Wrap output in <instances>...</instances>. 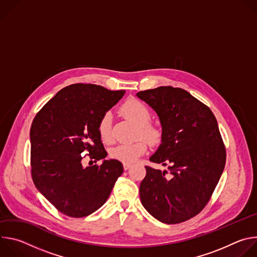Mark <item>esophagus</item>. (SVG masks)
Returning a JSON list of instances; mask_svg holds the SVG:
<instances>
[{"label":"esophagus","instance_id":"1","mask_svg":"<svg viewBox=\"0 0 257 257\" xmlns=\"http://www.w3.org/2000/svg\"><path fill=\"white\" fill-rule=\"evenodd\" d=\"M123 168H124V170H128V169L131 168V165L130 164H123Z\"/></svg>","mask_w":257,"mask_h":257}]
</instances>
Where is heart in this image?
<instances>
[{
    "mask_svg": "<svg viewBox=\"0 0 257 257\" xmlns=\"http://www.w3.org/2000/svg\"><path fill=\"white\" fill-rule=\"evenodd\" d=\"M119 112L125 119L136 125L133 133V138L136 140L113 148L109 151L108 156L121 163L132 164L148 151V144L146 142L153 146L159 145L163 140L164 132L160 125L151 121L152 112L149 106L136 98H129L124 101L119 108ZM112 124L113 117L109 112L104 113L97 123L99 138L107 145L115 142Z\"/></svg>",
    "mask_w": 257,
    "mask_h": 257,
    "instance_id": "1",
    "label": "heart"
}]
</instances>
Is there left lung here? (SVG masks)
Segmentation results:
<instances>
[{
  "label": "left lung",
  "instance_id": "8db88e82",
  "mask_svg": "<svg viewBox=\"0 0 257 257\" xmlns=\"http://www.w3.org/2000/svg\"><path fill=\"white\" fill-rule=\"evenodd\" d=\"M158 113L163 142L145 166L139 193L142 205L165 224H179L208 203L226 164V146L210 108L188 91L161 86L137 93ZM168 173L170 176H167Z\"/></svg>",
  "mask_w": 257,
  "mask_h": 257
}]
</instances>
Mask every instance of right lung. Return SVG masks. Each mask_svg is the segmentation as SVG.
<instances>
[{"label":"right lung","mask_w":257,"mask_h":257,"mask_svg":"<svg viewBox=\"0 0 257 257\" xmlns=\"http://www.w3.org/2000/svg\"><path fill=\"white\" fill-rule=\"evenodd\" d=\"M124 93L96 84H71L51 98L32 121V181L60 212L70 217H83L98 209L123 173V165L116 160L86 168L82 160L87 155L96 163L106 157L97 123Z\"/></svg>","instance_id":"obj_1"}]
</instances>
